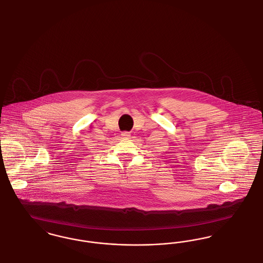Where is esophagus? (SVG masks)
Returning <instances> with one entry per match:
<instances>
[{"label": "esophagus", "mask_w": 263, "mask_h": 263, "mask_svg": "<svg viewBox=\"0 0 263 263\" xmlns=\"http://www.w3.org/2000/svg\"><path fill=\"white\" fill-rule=\"evenodd\" d=\"M129 136H130V135H129L128 132H123V133H122V137H123V138H128Z\"/></svg>", "instance_id": "34e87169"}]
</instances>
